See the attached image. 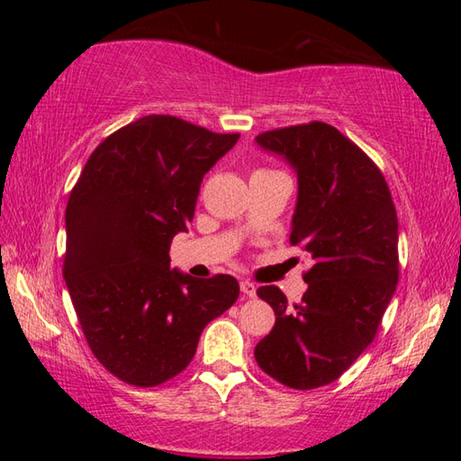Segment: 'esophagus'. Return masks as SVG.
Masks as SVG:
<instances>
[{
    "label": "esophagus",
    "instance_id": "1",
    "mask_svg": "<svg viewBox=\"0 0 461 461\" xmlns=\"http://www.w3.org/2000/svg\"><path fill=\"white\" fill-rule=\"evenodd\" d=\"M240 288L246 296H256V286H254V283H249V280H241Z\"/></svg>",
    "mask_w": 461,
    "mask_h": 461
}]
</instances>
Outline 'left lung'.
Instances as JSON below:
<instances>
[{
  "mask_svg": "<svg viewBox=\"0 0 461 461\" xmlns=\"http://www.w3.org/2000/svg\"><path fill=\"white\" fill-rule=\"evenodd\" d=\"M262 150L296 175L291 244L313 262L307 291L288 305L278 286L258 296L276 323L254 349L280 384L311 390L338 380L370 346L399 283V220L378 167L330 123L264 131Z\"/></svg>",
  "mask_w": 461,
  "mask_h": 461,
  "instance_id": "obj_1",
  "label": "left lung"
}]
</instances>
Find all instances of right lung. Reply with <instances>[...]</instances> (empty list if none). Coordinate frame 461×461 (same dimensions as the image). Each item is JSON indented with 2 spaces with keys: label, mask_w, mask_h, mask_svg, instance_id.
I'll return each instance as SVG.
<instances>
[{
  "label": "right lung",
  "mask_w": 461,
  "mask_h": 461,
  "mask_svg": "<svg viewBox=\"0 0 461 461\" xmlns=\"http://www.w3.org/2000/svg\"><path fill=\"white\" fill-rule=\"evenodd\" d=\"M238 138L146 115L93 150L71 191L62 275L91 352L128 384L181 374L205 325L238 301L233 276L193 278L168 256L203 176Z\"/></svg>",
  "instance_id": "right-lung-1"
}]
</instances>
